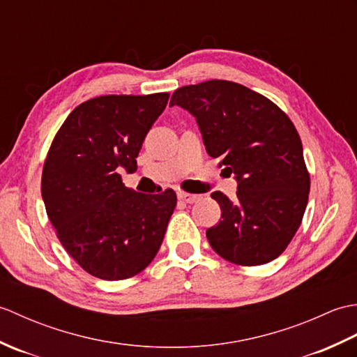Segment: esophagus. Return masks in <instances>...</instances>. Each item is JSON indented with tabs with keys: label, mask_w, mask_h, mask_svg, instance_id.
<instances>
[{
	"label": "esophagus",
	"mask_w": 357,
	"mask_h": 357,
	"mask_svg": "<svg viewBox=\"0 0 357 357\" xmlns=\"http://www.w3.org/2000/svg\"><path fill=\"white\" fill-rule=\"evenodd\" d=\"M178 198L184 202L193 204L196 201L201 199V195H195V193H187V192H178Z\"/></svg>",
	"instance_id": "obj_1"
}]
</instances>
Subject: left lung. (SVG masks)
<instances>
[{"label": "left lung", "instance_id": "obj_1", "mask_svg": "<svg viewBox=\"0 0 357 357\" xmlns=\"http://www.w3.org/2000/svg\"><path fill=\"white\" fill-rule=\"evenodd\" d=\"M198 121L207 153L238 181L236 198H213L222 211L207 230L211 248L225 261L253 267L284 252L298 231L310 193V173L299 133L284 110L238 82L210 79L174 90Z\"/></svg>", "mask_w": 357, "mask_h": 357}]
</instances>
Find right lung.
Wrapping results in <instances>:
<instances>
[{
    "instance_id": "right-lung-1",
    "label": "right lung",
    "mask_w": 357,
    "mask_h": 357,
    "mask_svg": "<svg viewBox=\"0 0 357 357\" xmlns=\"http://www.w3.org/2000/svg\"><path fill=\"white\" fill-rule=\"evenodd\" d=\"M169 93L105 95L66 118L45 156L41 193L66 252L89 275L123 280L153 261L176 207L172 188L142 195L123 184Z\"/></svg>"
}]
</instances>
